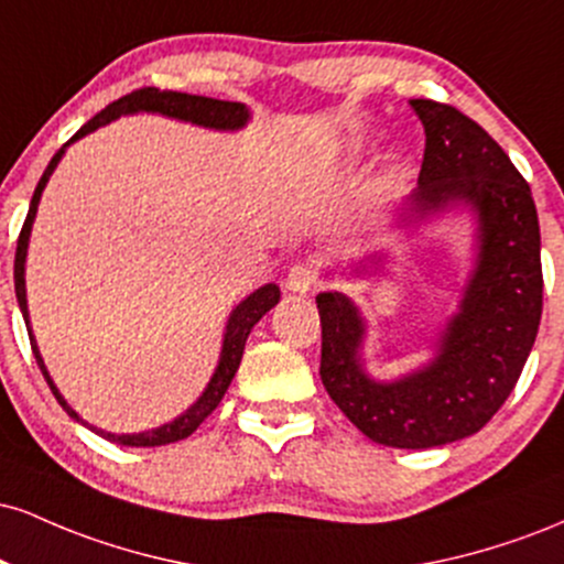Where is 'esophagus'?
<instances>
[{
  "label": "esophagus",
  "mask_w": 564,
  "mask_h": 564,
  "mask_svg": "<svg viewBox=\"0 0 564 564\" xmlns=\"http://www.w3.org/2000/svg\"><path fill=\"white\" fill-rule=\"evenodd\" d=\"M286 286L291 291H296V294H307V291H313L315 286H318V273H315V268L310 262L291 264V270L286 275Z\"/></svg>",
  "instance_id": "obj_1"
}]
</instances>
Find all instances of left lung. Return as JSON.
Instances as JSON below:
<instances>
[{
	"label": "left lung",
	"mask_w": 564,
	"mask_h": 564,
	"mask_svg": "<svg viewBox=\"0 0 564 564\" xmlns=\"http://www.w3.org/2000/svg\"><path fill=\"white\" fill-rule=\"evenodd\" d=\"M424 124L413 212L467 200L480 217V260L462 310L424 371L381 384L364 371V321L339 291L315 296L321 379L341 413L390 448H435L480 432L507 403L539 334L543 310L541 230L530 185L503 148L448 102L411 100Z\"/></svg>",
	"instance_id": "left-lung-1"
}]
</instances>
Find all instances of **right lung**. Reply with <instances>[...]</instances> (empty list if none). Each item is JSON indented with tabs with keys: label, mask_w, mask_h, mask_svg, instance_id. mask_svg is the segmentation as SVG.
<instances>
[{
	"label": "right lung",
	"mask_w": 564,
	"mask_h": 564,
	"mask_svg": "<svg viewBox=\"0 0 564 564\" xmlns=\"http://www.w3.org/2000/svg\"><path fill=\"white\" fill-rule=\"evenodd\" d=\"M138 111H148V113H164V116H172V119H183V121H193V124H200V127H212V129H238L246 124V119H249V111H246L243 102H230V100H215V97H200V95H185V93H159L156 87H142V89H134V93H129L124 97H119V100H113L111 106L102 108L100 113L95 116V119H89L87 124H84L79 132L70 138V142L84 138L87 132H93V129L108 124V121L119 119V116L124 113H138ZM63 151H66V145L61 148V151L55 153L53 161L47 164V170H44L42 180H39L36 191H34V198H31V206H29V215H25V223L21 228V236H18V249H15V296H18V304H21V313H23V321H25V328L31 332L29 326V307H25V278H23V270H25V249H29V236H31V225H34V217H36V206H39V198H42V191L44 185H47L50 174L55 172L57 161H61ZM278 300H281V291H278L275 283H268V286L257 289L254 294L246 296V300L238 304L236 310H232L230 321H228V332H225V341H223V355H219V366L215 371V377H212L209 387H206L204 394L193 403L183 416L174 419L172 424H164L159 426V430H151V432H140V435H111V432H102V430H95V426H89L87 422H82L79 413L70 408L66 400H63V394L57 392V387L53 384V379H50L47 368L42 364V355H39L36 349V341H34V334H29L31 339V349H34V358L39 368H42L44 379H47L50 390L57 398V403L63 405V411L68 413L70 419H76V422L87 424L89 430L97 432V435H102L106 440H111V443H119V445H132V448H153V445H170V443H177V440H183L187 435H193V432L198 430V424L204 422L206 416H209L212 411L219 405V400L225 398V392H228L232 377H236L238 366H241V355H243V345L246 339H249V332L254 328V323L262 318L264 313H268L270 307H275Z\"/></svg>",
	"instance_id": "1"
}]
</instances>
